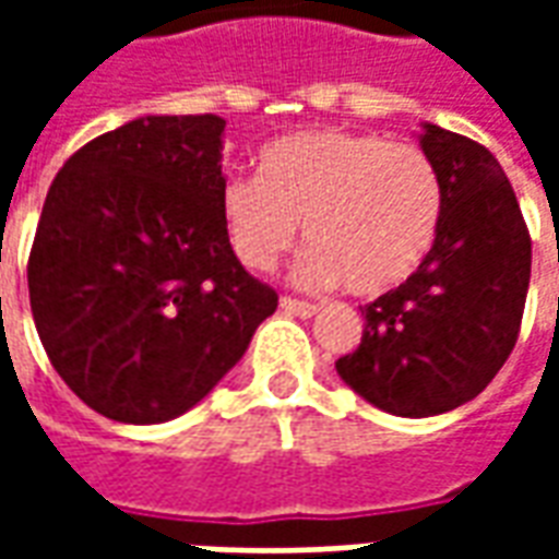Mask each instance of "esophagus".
I'll return each mask as SVG.
<instances>
[{
  "label": "esophagus",
  "instance_id": "34e87169",
  "mask_svg": "<svg viewBox=\"0 0 559 559\" xmlns=\"http://www.w3.org/2000/svg\"><path fill=\"white\" fill-rule=\"evenodd\" d=\"M281 311H287L293 317H314L317 305L302 302V299H293V296H281Z\"/></svg>",
  "mask_w": 559,
  "mask_h": 559
}]
</instances>
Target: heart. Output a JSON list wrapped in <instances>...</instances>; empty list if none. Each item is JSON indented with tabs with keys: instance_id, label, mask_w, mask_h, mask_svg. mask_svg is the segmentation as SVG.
<instances>
[{
	"instance_id": "b5f03b06",
	"label": "heart",
	"mask_w": 559,
	"mask_h": 559,
	"mask_svg": "<svg viewBox=\"0 0 559 559\" xmlns=\"http://www.w3.org/2000/svg\"><path fill=\"white\" fill-rule=\"evenodd\" d=\"M221 218L233 254L266 272L296 242L302 287L344 284L356 296L399 287L431 254L443 221V179L413 143L368 131H302L260 152V176H230Z\"/></svg>"
}]
</instances>
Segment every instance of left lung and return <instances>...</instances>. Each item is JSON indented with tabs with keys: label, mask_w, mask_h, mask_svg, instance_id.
Here are the masks:
<instances>
[{
	"label": "left lung",
	"mask_w": 559,
	"mask_h": 559,
	"mask_svg": "<svg viewBox=\"0 0 559 559\" xmlns=\"http://www.w3.org/2000/svg\"><path fill=\"white\" fill-rule=\"evenodd\" d=\"M421 152L443 179L431 254L362 308V344L341 380L392 416H437L488 386L515 347L530 287V233L503 167L476 140L425 122Z\"/></svg>",
	"instance_id": "8db88e82"
}]
</instances>
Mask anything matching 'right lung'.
I'll return each instance as SVG.
<instances>
[{"instance_id":"obj_1","label":"right lung","mask_w":559,"mask_h":559,"mask_svg":"<svg viewBox=\"0 0 559 559\" xmlns=\"http://www.w3.org/2000/svg\"><path fill=\"white\" fill-rule=\"evenodd\" d=\"M221 116H143L56 173L29 254L35 329L92 411L155 425L242 359L278 293L236 260L221 218Z\"/></svg>"}]
</instances>
